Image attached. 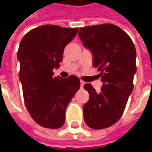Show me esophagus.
<instances>
[{"mask_svg":"<svg viewBox=\"0 0 152 152\" xmlns=\"http://www.w3.org/2000/svg\"><path fill=\"white\" fill-rule=\"evenodd\" d=\"M84 85H85V82H84L83 80H80V88H81V89H83Z\"/></svg>","mask_w":152,"mask_h":152,"instance_id":"esophagus-1","label":"esophagus"}]
</instances>
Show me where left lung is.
I'll return each mask as SVG.
<instances>
[{
	"mask_svg": "<svg viewBox=\"0 0 152 152\" xmlns=\"http://www.w3.org/2000/svg\"><path fill=\"white\" fill-rule=\"evenodd\" d=\"M78 35L93 54V66L102 82L100 92L91 84L84 86L89 94L83 106L85 122L94 129H106L120 120L134 89L135 46L126 32L111 23L80 28Z\"/></svg>",
	"mask_w": 152,
	"mask_h": 152,
	"instance_id": "1",
	"label": "left lung"
}]
</instances>
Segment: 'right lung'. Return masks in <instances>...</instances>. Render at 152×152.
<instances>
[{
    "label": "right lung",
    "instance_id": "add662e5",
    "mask_svg": "<svg viewBox=\"0 0 152 152\" xmlns=\"http://www.w3.org/2000/svg\"><path fill=\"white\" fill-rule=\"evenodd\" d=\"M77 30L43 25L28 31L19 45L18 76L25 105L31 118L42 127L63 126L66 107L80 89L76 76L64 79L53 76V72L60 66L64 48Z\"/></svg>",
    "mask_w": 152,
    "mask_h": 152
}]
</instances>
